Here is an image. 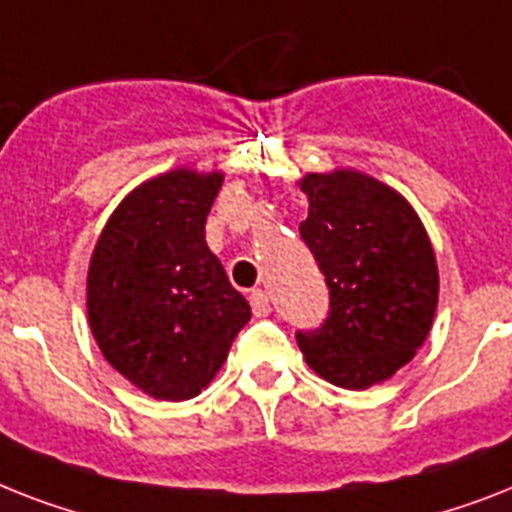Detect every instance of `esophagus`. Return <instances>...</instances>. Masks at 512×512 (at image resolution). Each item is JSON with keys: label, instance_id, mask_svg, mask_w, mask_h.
Here are the masks:
<instances>
[{"label": "esophagus", "instance_id": "esophagus-1", "mask_svg": "<svg viewBox=\"0 0 512 512\" xmlns=\"http://www.w3.org/2000/svg\"><path fill=\"white\" fill-rule=\"evenodd\" d=\"M249 305H252V313H255L257 318H265V315L270 313V299L263 289H255V292L249 294Z\"/></svg>", "mask_w": 512, "mask_h": 512}]
</instances>
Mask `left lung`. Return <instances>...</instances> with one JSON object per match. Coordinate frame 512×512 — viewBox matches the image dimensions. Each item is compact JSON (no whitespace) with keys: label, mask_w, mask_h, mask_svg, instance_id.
<instances>
[{"label":"left lung","mask_w":512,"mask_h":512,"mask_svg":"<svg viewBox=\"0 0 512 512\" xmlns=\"http://www.w3.org/2000/svg\"><path fill=\"white\" fill-rule=\"evenodd\" d=\"M299 236L326 276L328 315L297 344L318 376L368 389L410 363L434 321L439 273L413 207L376 178L339 170L302 178Z\"/></svg>","instance_id":"left-lung-1"}]
</instances>
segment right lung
Instances as JSON below:
<instances>
[{
	"label": "right lung",
	"mask_w": 512,
	"mask_h": 512,
	"mask_svg": "<svg viewBox=\"0 0 512 512\" xmlns=\"http://www.w3.org/2000/svg\"><path fill=\"white\" fill-rule=\"evenodd\" d=\"M223 176L170 170L107 220L89 268V323L118 373L157 400L197 397L252 318L207 249Z\"/></svg>",
	"instance_id": "right-lung-1"
}]
</instances>
